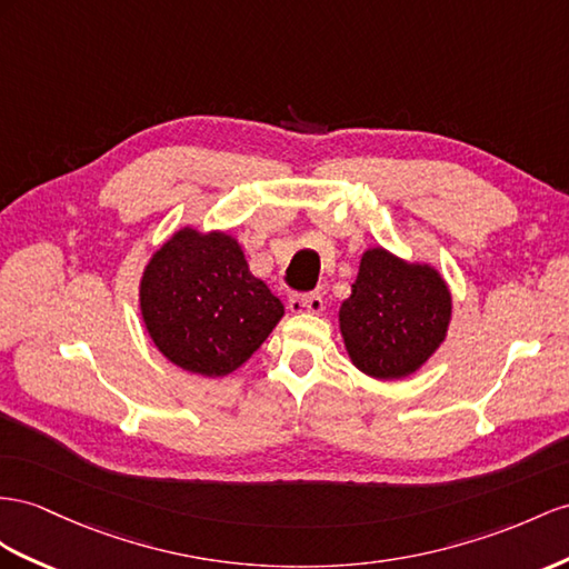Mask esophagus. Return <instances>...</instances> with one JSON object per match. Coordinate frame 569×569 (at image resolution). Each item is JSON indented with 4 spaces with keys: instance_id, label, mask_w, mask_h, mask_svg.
Wrapping results in <instances>:
<instances>
[{
    "instance_id": "esophagus-1",
    "label": "esophagus",
    "mask_w": 569,
    "mask_h": 569,
    "mask_svg": "<svg viewBox=\"0 0 569 569\" xmlns=\"http://www.w3.org/2000/svg\"><path fill=\"white\" fill-rule=\"evenodd\" d=\"M288 310L293 315H322L325 312V300H322V296H317V293L290 296L288 298Z\"/></svg>"
}]
</instances>
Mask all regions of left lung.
Listing matches in <instances>:
<instances>
[{"label":"left lung","mask_w":569,"mask_h":569,"mask_svg":"<svg viewBox=\"0 0 569 569\" xmlns=\"http://www.w3.org/2000/svg\"><path fill=\"white\" fill-rule=\"evenodd\" d=\"M451 310V290L437 267L368 247L339 308L346 353L372 380H403L445 343Z\"/></svg>","instance_id":"left-lung-1"}]
</instances>
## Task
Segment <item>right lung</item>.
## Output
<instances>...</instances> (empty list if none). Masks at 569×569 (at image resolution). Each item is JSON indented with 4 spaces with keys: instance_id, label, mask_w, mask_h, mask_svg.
<instances>
[{
    "instance_id": "obj_1",
    "label": "right lung",
    "mask_w": 569,
    "mask_h": 569,
    "mask_svg": "<svg viewBox=\"0 0 569 569\" xmlns=\"http://www.w3.org/2000/svg\"><path fill=\"white\" fill-rule=\"evenodd\" d=\"M139 310L158 351L201 377L238 370L286 312L250 271L238 238L194 226L174 230L146 261Z\"/></svg>"
}]
</instances>
